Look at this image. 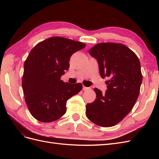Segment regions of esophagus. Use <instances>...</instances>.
Instances as JSON below:
<instances>
[{
  "label": "esophagus",
  "mask_w": 159,
  "mask_h": 159,
  "mask_svg": "<svg viewBox=\"0 0 159 159\" xmlns=\"http://www.w3.org/2000/svg\"><path fill=\"white\" fill-rule=\"evenodd\" d=\"M89 88H87V87H85V86H84L83 87V90L84 91H87V90H88Z\"/></svg>",
  "instance_id": "1"
}]
</instances>
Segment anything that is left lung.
Returning <instances> with one entry per match:
<instances>
[{"instance_id":"left-lung-1","label":"left lung","mask_w":159,"mask_h":159,"mask_svg":"<svg viewBox=\"0 0 159 159\" xmlns=\"http://www.w3.org/2000/svg\"><path fill=\"white\" fill-rule=\"evenodd\" d=\"M97 60L101 77H109L105 93L95 88L96 99L86 105V116L100 127L117 125L132 110L140 91L143 76L140 61L128 47L101 43L90 49Z\"/></svg>"}]
</instances>
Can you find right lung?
Listing matches in <instances>:
<instances>
[{"mask_svg":"<svg viewBox=\"0 0 159 159\" xmlns=\"http://www.w3.org/2000/svg\"><path fill=\"white\" fill-rule=\"evenodd\" d=\"M83 43L62 37H52L30 51L24 64L22 89L28 109L38 121H56L66 112V103L82 89L60 80L70 68L71 55L84 48Z\"/></svg>","mask_w":159,"mask_h":159,"instance_id":"obj_1","label":"right lung"}]
</instances>
